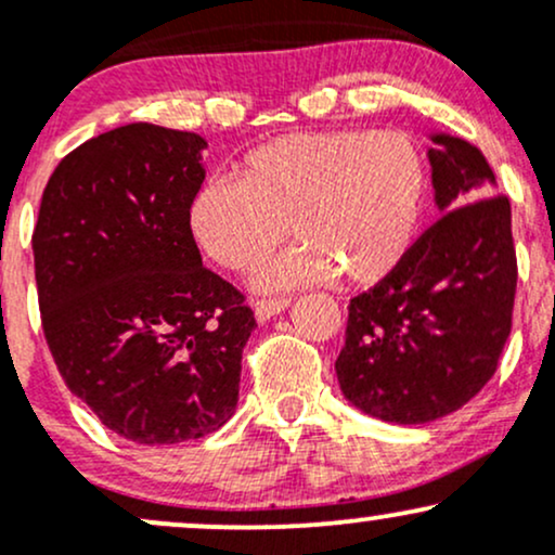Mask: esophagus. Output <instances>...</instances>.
Wrapping results in <instances>:
<instances>
[{"label":"esophagus","instance_id":"34e87169","mask_svg":"<svg viewBox=\"0 0 555 555\" xmlns=\"http://www.w3.org/2000/svg\"><path fill=\"white\" fill-rule=\"evenodd\" d=\"M286 308H289V299H258V302L253 305V313H256L258 323H266L271 321L273 315L284 313Z\"/></svg>","mask_w":555,"mask_h":555}]
</instances>
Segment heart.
Segmentation results:
<instances>
[{
  "mask_svg": "<svg viewBox=\"0 0 555 555\" xmlns=\"http://www.w3.org/2000/svg\"><path fill=\"white\" fill-rule=\"evenodd\" d=\"M423 158L397 132H295L250 151L240 182L211 180L188 206L190 237L224 269H247L284 237L297 245L253 273L256 289L373 286L415 242Z\"/></svg>",
  "mask_w": 555,
  "mask_h": 555,
  "instance_id": "1",
  "label": "heart"
}]
</instances>
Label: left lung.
I'll list each match as a JSON object with an SVG mask.
<instances>
[{
    "label": "left lung",
    "instance_id": "1",
    "mask_svg": "<svg viewBox=\"0 0 555 555\" xmlns=\"http://www.w3.org/2000/svg\"><path fill=\"white\" fill-rule=\"evenodd\" d=\"M430 140L441 219L391 276L349 302L336 360L344 399L399 425L451 415L493 378L517 292L512 206L493 169L467 140Z\"/></svg>",
    "mask_w": 555,
    "mask_h": 555
}]
</instances>
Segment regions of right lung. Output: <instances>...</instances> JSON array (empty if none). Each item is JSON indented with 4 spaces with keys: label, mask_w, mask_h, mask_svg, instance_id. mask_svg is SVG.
Returning <instances> with one entry per match:
<instances>
[{
    "label": "right lung",
    "mask_w": 555,
    "mask_h": 555,
    "mask_svg": "<svg viewBox=\"0 0 555 555\" xmlns=\"http://www.w3.org/2000/svg\"><path fill=\"white\" fill-rule=\"evenodd\" d=\"M206 145L149 122L86 140L49 177L34 229L41 323L62 378L106 428L145 446L203 438L234 415L256 328L190 237Z\"/></svg>",
    "instance_id": "obj_1"
}]
</instances>
